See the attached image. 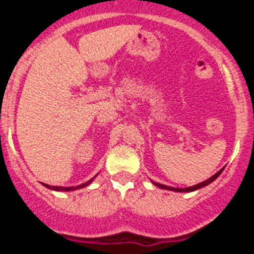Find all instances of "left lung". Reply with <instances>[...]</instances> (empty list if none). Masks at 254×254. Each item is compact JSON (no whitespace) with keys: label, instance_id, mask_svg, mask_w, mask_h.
Segmentation results:
<instances>
[{"label":"left lung","instance_id":"left-lung-1","mask_svg":"<svg viewBox=\"0 0 254 254\" xmlns=\"http://www.w3.org/2000/svg\"><path fill=\"white\" fill-rule=\"evenodd\" d=\"M223 170H224V168H223ZM223 170L218 171V172H216L215 175H214V176H211V177H210V178H207L206 181L201 182V184H197V185H195V186H190V187H186V189H175V187L166 186V185L158 184V182H153V181H152V182H153V185H154V186L159 187V189L170 190V191H176V192H191V191H196V190L201 189V187H205V186H207V185H209V184H211L212 181H215L216 178H218L219 176H220V173L223 172Z\"/></svg>","mask_w":254,"mask_h":254}]
</instances>
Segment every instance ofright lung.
Wrapping results in <instances>:
<instances>
[{"label":"right lung","instance_id":"1","mask_svg":"<svg viewBox=\"0 0 254 254\" xmlns=\"http://www.w3.org/2000/svg\"><path fill=\"white\" fill-rule=\"evenodd\" d=\"M97 176V175H96ZM95 176V177H96ZM95 177L93 178H91L90 181H87V182H84V184H82V185H78V186H74V187H62V186H49V185H45V184H43L44 185L45 187H47V189H49V190H53V191H65V192H67V191H74V190H78V189H83V187H86V186H88V185L91 184V182L93 181V180H95Z\"/></svg>","mask_w":254,"mask_h":254}]
</instances>
